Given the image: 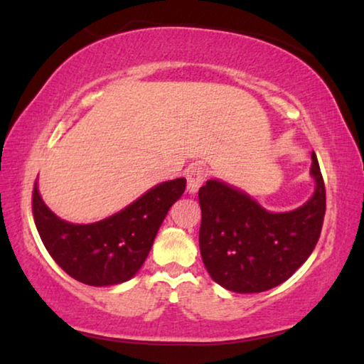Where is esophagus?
I'll return each mask as SVG.
<instances>
[{"mask_svg":"<svg viewBox=\"0 0 364 364\" xmlns=\"http://www.w3.org/2000/svg\"><path fill=\"white\" fill-rule=\"evenodd\" d=\"M205 176H207V171L202 168V167H193L188 171V191L191 194H194L199 191V188L204 184L205 181Z\"/></svg>","mask_w":364,"mask_h":364,"instance_id":"1","label":"esophagus"}]
</instances>
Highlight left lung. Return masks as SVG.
Segmentation results:
<instances>
[{"label":"left lung","instance_id":"obj_1","mask_svg":"<svg viewBox=\"0 0 364 364\" xmlns=\"http://www.w3.org/2000/svg\"><path fill=\"white\" fill-rule=\"evenodd\" d=\"M311 199L291 212L264 210L244 191L220 180L199 189V247L208 274L228 291L263 292L282 284L311 255L326 213V189L316 154Z\"/></svg>","mask_w":364,"mask_h":364}]
</instances>
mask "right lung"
I'll use <instances>...</instances> for the list:
<instances>
[{
    "label": "right lung",
    "instance_id": "obj_1",
    "mask_svg": "<svg viewBox=\"0 0 364 364\" xmlns=\"http://www.w3.org/2000/svg\"><path fill=\"white\" fill-rule=\"evenodd\" d=\"M184 188V178L160 183L112 217L73 225L49 210L35 183V225L49 255L73 279L96 287L120 284L143 267L160 225Z\"/></svg>",
    "mask_w": 364,
    "mask_h": 364
}]
</instances>
